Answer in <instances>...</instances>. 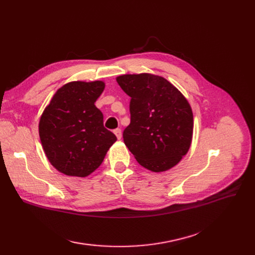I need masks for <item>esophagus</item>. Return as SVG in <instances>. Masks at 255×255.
Listing matches in <instances>:
<instances>
[{
  "label": "esophagus",
  "mask_w": 255,
  "mask_h": 255,
  "mask_svg": "<svg viewBox=\"0 0 255 255\" xmlns=\"http://www.w3.org/2000/svg\"><path fill=\"white\" fill-rule=\"evenodd\" d=\"M114 133L116 134V136H117L118 139H121V137H122V130H121L120 128L115 129V130H114Z\"/></svg>",
  "instance_id": "34e87169"
}]
</instances>
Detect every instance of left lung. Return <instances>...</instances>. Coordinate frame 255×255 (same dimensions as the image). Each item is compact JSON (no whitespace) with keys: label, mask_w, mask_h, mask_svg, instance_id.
<instances>
[{"label":"left lung","mask_w":255,"mask_h":255,"mask_svg":"<svg viewBox=\"0 0 255 255\" xmlns=\"http://www.w3.org/2000/svg\"><path fill=\"white\" fill-rule=\"evenodd\" d=\"M117 82L131 98L130 124L123 132L129 151L141 166L154 172L177 165L192 141L189 102L162 76L124 74Z\"/></svg>","instance_id":"8db88e82"}]
</instances>
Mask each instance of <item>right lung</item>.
<instances>
[{
    "label": "right lung",
    "instance_id": "add662e5",
    "mask_svg": "<svg viewBox=\"0 0 255 255\" xmlns=\"http://www.w3.org/2000/svg\"><path fill=\"white\" fill-rule=\"evenodd\" d=\"M105 84L71 82L60 88L39 122V136L50 164L66 176L85 178L96 170L116 135L103 126L95 106Z\"/></svg>",
    "mask_w": 255,
    "mask_h": 255
}]
</instances>
